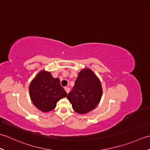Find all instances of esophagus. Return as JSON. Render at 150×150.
Instances as JSON below:
<instances>
[{
  "mask_svg": "<svg viewBox=\"0 0 150 150\" xmlns=\"http://www.w3.org/2000/svg\"><path fill=\"white\" fill-rule=\"evenodd\" d=\"M64 90H65V91H66V93H68L69 92V90H70V89H69L68 87H64Z\"/></svg>",
  "mask_w": 150,
  "mask_h": 150,
  "instance_id": "esophagus-1",
  "label": "esophagus"
}]
</instances>
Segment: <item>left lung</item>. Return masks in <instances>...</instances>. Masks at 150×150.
<instances>
[{"label": "left lung", "mask_w": 150, "mask_h": 150, "mask_svg": "<svg viewBox=\"0 0 150 150\" xmlns=\"http://www.w3.org/2000/svg\"><path fill=\"white\" fill-rule=\"evenodd\" d=\"M103 95L101 82L90 68L79 73L73 90L67 95L73 110L79 114H86L94 110Z\"/></svg>", "instance_id": "8db88e82"}]
</instances>
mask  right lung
<instances>
[{
	"label": "right lung",
	"instance_id": "right-lung-1",
	"mask_svg": "<svg viewBox=\"0 0 150 150\" xmlns=\"http://www.w3.org/2000/svg\"><path fill=\"white\" fill-rule=\"evenodd\" d=\"M29 91L33 104L42 112L55 109L57 102L67 95L59 79L53 78L45 70L40 71L31 81Z\"/></svg>",
	"mask_w": 150,
	"mask_h": 150
}]
</instances>
